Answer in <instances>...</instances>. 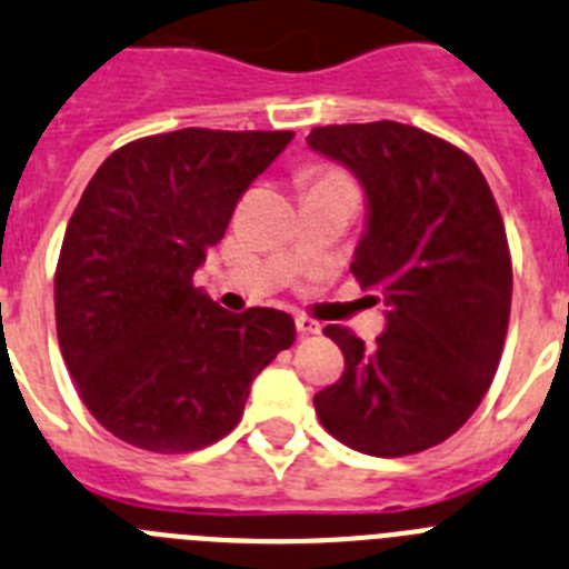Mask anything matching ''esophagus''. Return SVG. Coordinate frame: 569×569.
<instances>
[{"label": "esophagus", "instance_id": "1", "mask_svg": "<svg viewBox=\"0 0 569 569\" xmlns=\"http://www.w3.org/2000/svg\"><path fill=\"white\" fill-rule=\"evenodd\" d=\"M295 326H297V331H300V335L303 337H309V335H320V322L317 320H311L309 315H297L295 317Z\"/></svg>", "mask_w": 569, "mask_h": 569}]
</instances>
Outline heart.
I'll return each instance as SVG.
<instances>
[{"instance_id": "heart-1", "label": "heart", "mask_w": 569, "mask_h": 569, "mask_svg": "<svg viewBox=\"0 0 569 569\" xmlns=\"http://www.w3.org/2000/svg\"><path fill=\"white\" fill-rule=\"evenodd\" d=\"M331 181H348L346 176H340V172H320V176H317V183H331Z\"/></svg>"}]
</instances>
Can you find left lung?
<instances>
[{
    "instance_id": "left-lung-1",
    "label": "left lung",
    "mask_w": 569,
    "mask_h": 569,
    "mask_svg": "<svg viewBox=\"0 0 569 569\" xmlns=\"http://www.w3.org/2000/svg\"><path fill=\"white\" fill-rule=\"evenodd\" d=\"M306 141L366 189L351 272L388 306L371 348L326 326L346 368L317 417L368 457L433 448L479 408L508 337L513 266L493 192L468 152L399 121L315 127Z\"/></svg>"
}]
</instances>
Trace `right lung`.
<instances>
[{"label": "right lung", "instance_id": "obj_1", "mask_svg": "<svg viewBox=\"0 0 569 569\" xmlns=\"http://www.w3.org/2000/svg\"><path fill=\"white\" fill-rule=\"evenodd\" d=\"M289 130L130 141L87 183L56 266V331L81 402L112 437L187 453L227 437L249 386L295 342L278 309H221L192 283Z\"/></svg>", "mask_w": 569, "mask_h": 569}]
</instances>
